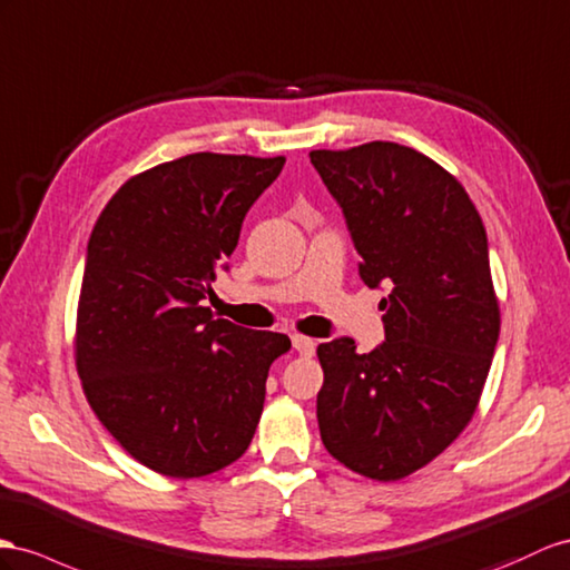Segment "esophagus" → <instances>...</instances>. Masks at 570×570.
Here are the masks:
<instances>
[{
  "mask_svg": "<svg viewBox=\"0 0 570 570\" xmlns=\"http://www.w3.org/2000/svg\"><path fill=\"white\" fill-rule=\"evenodd\" d=\"M291 342H294V348H296L301 356H313L315 354V342L311 337H303V334H294V337H291Z\"/></svg>",
  "mask_w": 570,
  "mask_h": 570,
  "instance_id": "34e87169",
  "label": "esophagus"
}]
</instances>
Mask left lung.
Segmentation results:
<instances>
[{"mask_svg": "<svg viewBox=\"0 0 570 570\" xmlns=\"http://www.w3.org/2000/svg\"><path fill=\"white\" fill-rule=\"evenodd\" d=\"M361 255L358 276L387 288L385 342L317 346V424L334 460L377 481L416 472L470 424L499 342L489 240L464 187L395 141L311 151Z\"/></svg>", "mask_w": 570, "mask_h": 570, "instance_id": "1", "label": "left lung"}]
</instances>
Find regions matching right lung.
Wrapping results in <instances>:
<instances>
[{
	"mask_svg": "<svg viewBox=\"0 0 570 570\" xmlns=\"http://www.w3.org/2000/svg\"><path fill=\"white\" fill-rule=\"evenodd\" d=\"M284 156L189 154L127 180L86 247L77 371L110 435L149 470L193 479L250 445L279 332L214 320L202 301L228 269L245 214Z\"/></svg>",
	"mask_w": 570,
	"mask_h": 570,
	"instance_id": "right-lung-1",
	"label": "right lung"
}]
</instances>
